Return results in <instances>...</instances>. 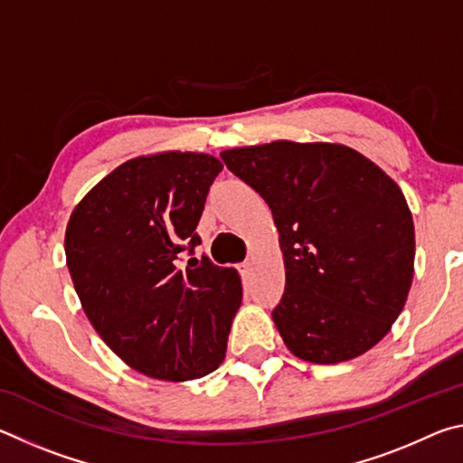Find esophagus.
<instances>
[{"label": "esophagus", "mask_w": 463, "mask_h": 463, "mask_svg": "<svg viewBox=\"0 0 463 463\" xmlns=\"http://www.w3.org/2000/svg\"><path fill=\"white\" fill-rule=\"evenodd\" d=\"M239 273H241L242 281H249L250 276H253V263H250V261L241 263V265H239Z\"/></svg>", "instance_id": "esophagus-1"}]
</instances>
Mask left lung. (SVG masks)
I'll return each mask as SVG.
<instances>
[{"label":"left lung","instance_id":"left-lung-1","mask_svg":"<svg viewBox=\"0 0 463 463\" xmlns=\"http://www.w3.org/2000/svg\"><path fill=\"white\" fill-rule=\"evenodd\" d=\"M221 156L279 231L286 289L271 317L286 347L312 364L372 349L402 312L414 271L412 216L394 179L331 143L276 140Z\"/></svg>","mask_w":463,"mask_h":463}]
</instances>
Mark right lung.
Here are the masks:
<instances>
[{"mask_svg": "<svg viewBox=\"0 0 463 463\" xmlns=\"http://www.w3.org/2000/svg\"><path fill=\"white\" fill-rule=\"evenodd\" d=\"M222 163L203 153L137 156L77 203L67 268L98 335L132 370L202 378L222 364L242 300L239 273L195 260V232ZM191 261L178 268L181 253Z\"/></svg>", "mask_w": 463, "mask_h": 463, "instance_id": "add662e5", "label": "right lung"}]
</instances>
